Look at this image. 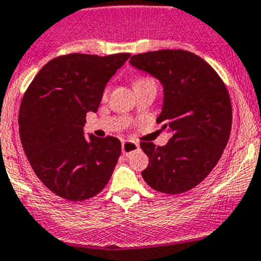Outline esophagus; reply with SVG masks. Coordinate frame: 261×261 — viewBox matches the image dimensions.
Wrapping results in <instances>:
<instances>
[{
  "label": "esophagus",
  "mask_w": 261,
  "mask_h": 261,
  "mask_svg": "<svg viewBox=\"0 0 261 261\" xmlns=\"http://www.w3.org/2000/svg\"><path fill=\"white\" fill-rule=\"evenodd\" d=\"M138 149H139V143L138 142H133V140H123L122 142V153L126 154V156L138 151Z\"/></svg>",
  "instance_id": "esophagus-1"
}]
</instances>
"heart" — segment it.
<instances>
[{
    "mask_svg": "<svg viewBox=\"0 0 261 261\" xmlns=\"http://www.w3.org/2000/svg\"><path fill=\"white\" fill-rule=\"evenodd\" d=\"M147 82H152V79H149V78H138L135 81V83H134V86H135V84H142V83H147Z\"/></svg>",
    "mask_w": 261,
    "mask_h": 261,
    "instance_id": "obj_1",
    "label": "heart"
}]
</instances>
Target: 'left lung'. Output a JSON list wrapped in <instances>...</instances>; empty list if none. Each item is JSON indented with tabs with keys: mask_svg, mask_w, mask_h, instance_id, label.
<instances>
[{
	"mask_svg": "<svg viewBox=\"0 0 261 261\" xmlns=\"http://www.w3.org/2000/svg\"><path fill=\"white\" fill-rule=\"evenodd\" d=\"M130 63L163 84L157 122L171 133L163 147L140 143L149 157L143 179L165 194L189 191L212 171L229 140L233 113L226 87L203 58L182 49L135 55Z\"/></svg>",
	"mask_w": 261,
	"mask_h": 261,
	"instance_id": "1",
	"label": "left lung"
}]
</instances>
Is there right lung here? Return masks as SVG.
I'll return each mask as SVG.
<instances>
[{"instance_id": "obj_1", "label": "right lung", "mask_w": 261, "mask_h": 261, "mask_svg": "<svg viewBox=\"0 0 261 261\" xmlns=\"http://www.w3.org/2000/svg\"><path fill=\"white\" fill-rule=\"evenodd\" d=\"M128 57L60 56L37 72L23 96L18 118L23 149L35 174L61 198H92L113 174L121 142L114 136L86 139L83 127L86 114L97 112L105 86Z\"/></svg>"}]
</instances>
